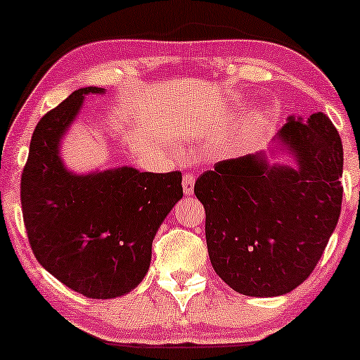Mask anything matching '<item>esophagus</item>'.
I'll return each instance as SVG.
<instances>
[{"label":"esophagus","mask_w":360,"mask_h":360,"mask_svg":"<svg viewBox=\"0 0 360 360\" xmlns=\"http://www.w3.org/2000/svg\"><path fill=\"white\" fill-rule=\"evenodd\" d=\"M181 186H184L185 195H191L193 193V186H195V175L186 174L181 180Z\"/></svg>","instance_id":"esophagus-1"}]
</instances>
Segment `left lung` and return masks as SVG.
Returning <instances> with one entry per match:
<instances>
[{
	"label": "left lung",
	"mask_w": 360,
	"mask_h": 360,
	"mask_svg": "<svg viewBox=\"0 0 360 360\" xmlns=\"http://www.w3.org/2000/svg\"><path fill=\"white\" fill-rule=\"evenodd\" d=\"M277 139L298 169L269 167L259 152L221 160L195 184L211 265L248 297H278L303 283L341 214L344 155L331 120L290 116Z\"/></svg>",
	"instance_id": "obj_1"
}]
</instances>
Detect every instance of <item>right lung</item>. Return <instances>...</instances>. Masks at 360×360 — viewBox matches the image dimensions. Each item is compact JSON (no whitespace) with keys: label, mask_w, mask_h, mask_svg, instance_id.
<instances>
[{"label":"right lung","mask_w":360,"mask_h":360,"mask_svg":"<svg viewBox=\"0 0 360 360\" xmlns=\"http://www.w3.org/2000/svg\"><path fill=\"white\" fill-rule=\"evenodd\" d=\"M88 86L41 117L21 175L22 218L39 264L86 298L121 297L142 282L152 240L184 196L180 172L150 174L132 167L73 175L58 155Z\"/></svg>","instance_id":"right-lung-1"}]
</instances>
